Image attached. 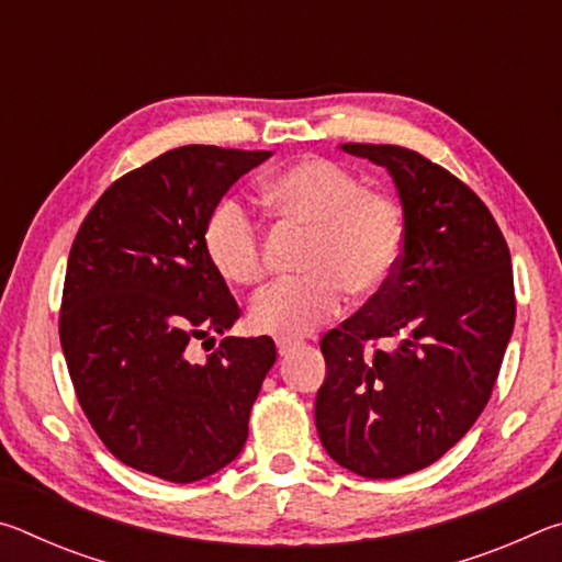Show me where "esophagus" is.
<instances>
[{
	"label": "esophagus",
	"mask_w": 562,
	"mask_h": 562,
	"mask_svg": "<svg viewBox=\"0 0 562 562\" xmlns=\"http://www.w3.org/2000/svg\"><path fill=\"white\" fill-rule=\"evenodd\" d=\"M294 349H300V341H292V339H278V355H280V357H290Z\"/></svg>",
	"instance_id": "34e87169"
}]
</instances>
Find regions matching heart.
Segmentation results:
<instances>
[{
	"label": "heart",
	"mask_w": 562,
	"mask_h": 562,
	"mask_svg": "<svg viewBox=\"0 0 562 562\" xmlns=\"http://www.w3.org/2000/svg\"><path fill=\"white\" fill-rule=\"evenodd\" d=\"M262 190L272 211L310 231V240L300 260L307 274L252 300L247 319L255 331L300 339L337 315L345 292L372 297L394 278L406 243V217L394 195L364 188L351 170L319 156L280 168ZM203 247L223 280H262V233L243 203L225 198L207 213Z\"/></svg>",
	"instance_id": "1"
}]
</instances>
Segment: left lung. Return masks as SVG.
<instances>
[{
    "label": "left lung",
    "mask_w": 562,
    "mask_h": 562,
    "mask_svg": "<svg viewBox=\"0 0 562 562\" xmlns=\"http://www.w3.org/2000/svg\"><path fill=\"white\" fill-rule=\"evenodd\" d=\"M341 150L392 173L406 243L386 288L322 337L315 424L339 465L398 479L439 461L488 404L516 322L510 252L488 207L446 168L402 146Z\"/></svg>",
    "instance_id": "left-lung-1"
}]
</instances>
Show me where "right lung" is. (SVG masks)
<instances>
[{
	"label": "right lung",
	"mask_w": 562,
	"mask_h": 562,
	"mask_svg": "<svg viewBox=\"0 0 562 562\" xmlns=\"http://www.w3.org/2000/svg\"><path fill=\"white\" fill-rule=\"evenodd\" d=\"M270 150L183 146L106 188L76 233L59 337L76 398L131 469L193 483L243 451L274 364L270 337H225L193 364L186 349L240 317L203 247L207 213Z\"/></svg>",
	"instance_id": "obj_1"
}]
</instances>
